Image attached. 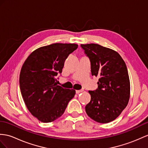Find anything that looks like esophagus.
<instances>
[{
  "mask_svg": "<svg viewBox=\"0 0 148 148\" xmlns=\"http://www.w3.org/2000/svg\"><path fill=\"white\" fill-rule=\"evenodd\" d=\"M82 92H83V90H76V93L78 94V93H81Z\"/></svg>",
  "mask_w": 148,
  "mask_h": 148,
  "instance_id": "obj_1",
  "label": "esophagus"
}]
</instances>
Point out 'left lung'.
<instances>
[{
    "mask_svg": "<svg viewBox=\"0 0 148 148\" xmlns=\"http://www.w3.org/2000/svg\"><path fill=\"white\" fill-rule=\"evenodd\" d=\"M90 62L92 76H98V88L89 90L91 100L85 111L93 121L108 123L127 106L130 95L127 68L119 54L97 44L81 45Z\"/></svg>",
    "mask_w": 148,
    "mask_h": 148,
    "instance_id": "obj_1",
    "label": "left lung"
}]
</instances>
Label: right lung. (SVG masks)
<instances>
[{
  "instance_id": "1",
  "label": "right lung",
  "mask_w": 148,
  "mask_h": 148,
  "mask_svg": "<svg viewBox=\"0 0 148 148\" xmlns=\"http://www.w3.org/2000/svg\"><path fill=\"white\" fill-rule=\"evenodd\" d=\"M78 48L76 44L55 43L36 49L22 66L19 86L25 104L32 116L42 122L55 121L64 113L75 90L57 85L64 62Z\"/></svg>"
}]
</instances>
